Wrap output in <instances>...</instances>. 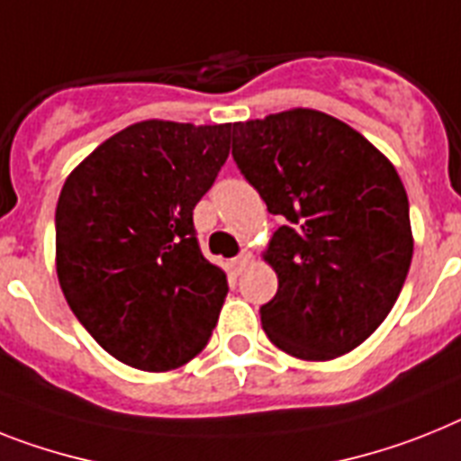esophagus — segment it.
I'll list each match as a JSON object with an SVG mask.
<instances>
[{"mask_svg":"<svg viewBox=\"0 0 461 461\" xmlns=\"http://www.w3.org/2000/svg\"><path fill=\"white\" fill-rule=\"evenodd\" d=\"M253 260H255V255L250 253V250H243V253L239 255V258H234V262H231V267H234V272L241 274L243 269H246V267L253 265Z\"/></svg>","mask_w":461,"mask_h":461,"instance_id":"esophagus-1","label":"esophagus"}]
</instances>
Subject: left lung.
Wrapping results in <instances>:
<instances>
[{
    "instance_id": "8db88e82",
    "label": "left lung",
    "mask_w": 461,
    "mask_h": 461,
    "mask_svg": "<svg viewBox=\"0 0 461 461\" xmlns=\"http://www.w3.org/2000/svg\"><path fill=\"white\" fill-rule=\"evenodd\" d=\"M231 157L284 215L265 262L278 276L260 307L267 338L330 361L380 328L412 260L408 194L384 154L326 112L295 107L234 123Z\"/></svg>"
}]
</instances>
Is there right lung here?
I'll return each instance as SVG.
<instances>
[{
	"mask_svg": "<svg viewBox=\"0 0 461 461\" xmlns=\"http://www.w3.org/2000/svg\"><path fill=\"white\" fill-rule=\"evenodd\" d=\"M231 123L147 119L107 138L63 185L56 272L69 309L117 361L166 373L212 335L227 274L192 211L230 157Z\"/></svg>",
	"mask_w": 461,
	"mask_h": 461,
	"instance_id": "add662e5",
	"label": "right lung"
}]
</instances>
